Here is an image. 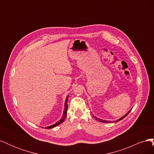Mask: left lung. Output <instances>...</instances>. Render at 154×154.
<instances>
[{"instance_id": "1", "label": "left lung", "mask_w": 154, "mask_h": 154, "mask_svg": "<svg viewBox=\"0 0 154 154\" xmlns=\"http://www.w3.org/2000/svg\"><path fill=\"white\" fill-rule=\"evenodd\" d=\"M130 111H131V110H129L128 111V112L127 114H126V115H125L124 116H123V117H122V118H121L119 119H118V120H117V121H116V122H119V121H120V120H122V119H123V118H125V117H126V116H127L129 113H130ZM94 118L95 119H96L97 121H99V122H102V123H111L112 122H111V121H110V122H107V121H105V120H102V119H97L96 117H94Z\"/></svg>"}]
</instances>
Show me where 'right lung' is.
<instances>
[{"label": "right lung", "mask_w": 154, "mask_h": 154, "mask_svg": "<svg viewBox=\"0 0 154 154\" xmlns=\"http://www.w3.org/2000/svg\"><path fill=\"white\" fill-rule=\"evenodd\" d=\"M68 97H69V96L67 97L66 100V103H65V110H64V113H63V116L62 118L61 119H60V120L59 121V122H58L57 123H56L55 124H54V125H51V126H49V127H45V128L49 129V128H54V127H57V126L59 125L60 124H61L63 122V121H64L65 118H66V115H67V108H68V106H67V100H68Z\"/></svg>", "instance_id": "obj_1"}]
</instances>
